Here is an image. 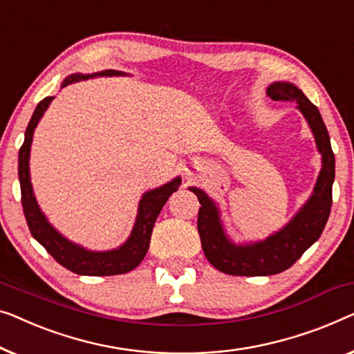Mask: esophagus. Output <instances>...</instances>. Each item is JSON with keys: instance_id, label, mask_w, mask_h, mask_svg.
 Segmentation results:
<instances>
[{"instance_id": "34e87169", "label": "esophagus", "mask_w": 354, "mask_h": 354, "mask_svg": "<svg viewBox=\"0 0 354 354\" xmlns=\"http://www.w3.org/2000/svg\"><path fill=\"white\" fill-rule=\"evenodd\" d=\"M187 174L189 176V174H192V169H187Z\"/></svg>"}]
</instances>
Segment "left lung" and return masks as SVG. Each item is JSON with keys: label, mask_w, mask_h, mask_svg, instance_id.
Here are the masks:
<instances>
[{"label": "left lung", "mask_w": 354, "mask_h": 354, "mask_svg": "<svg viewBox=\"0 0 354 354\" xmlns=\"http://www.w3.org/2000/svg\"><path fill=\"white\" fill-rule=\"evenodd\" d=\"M266 94L273 100L295 102L313 131L317 150L322 155V169L313 196L290 220L288 227L262 243L250 245L230 243L220 225L215 204L203 189L189 188L201 204L198 214V233L204 255L218 271L233 276H270L290 268L305 250L319 239L330 214L335 158L319 110L294 84L274 83Z\"/></svg>", "instance_id": "8db88e82"}]
</instances>
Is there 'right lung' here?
<instances>
[{
    "instance_id": "right-lung-1",
    "label": "right lung",
    "mask_w": 354,
    "mask_h": 354,
    "mask_svg": "<svg viewBox=\"0 0 354 354\" xmlns=\"http://www.w3.org/2000/svg\"><path fill=\"white\" fill-rule=\"evenodd\" d=\"M100 76H111L120 75L115 70H105L97 73ZM89 78L83 75H71L64 81V86L73 83V81ZM54 97H46L37 105L33 111L32 120H30L27 131H25V140L20 147L19 151V180H20V194H22V207L27 220L28 230L32 236L53 255L54 260L66 270L73 271L76 274L84 276H113L122 274L127 271L134 270L139 265L143 257H145L148 245H150V238L153 227L160 215L162 206H165L169 196L174 192H177L180 185V178L169 182L167 185L151 189L143 194L139 215H137L136 227L132 230L131 238L122 244L120 249L109 250V252H91L80 245L70 243L68 239L55 232V230L48 223V220L39 211L37 199L33 196L32 183H30V171H28V158H30V147H32L33 131L37 127L39 118L43 116L44 110L48 109Z\"/></svg>"
}]
</instances>
